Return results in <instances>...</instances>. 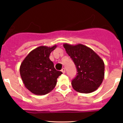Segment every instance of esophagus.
Masks as SVG:
<instances>
[{
    "mask_svg": "<svg viewBox=\"0 0 123 123\" xmlns=\"http://www.w3.org/2000/svg\"><path fill=\"white\" fill-rule=\"evenodd\" d=\"M61 71L62 72V73H65V69L64 68H63L62 69Z\"/></svg>",
    "mask_w": 123,
    "mask_h": 123,
    "instance_id": "esophagus-1",
    "label": "esophagus"
}]
</instances>
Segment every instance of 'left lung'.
<instances>
[{"label":"left lung","mask_w":123,"mask_h":123,"mask_svg":"<svg viewBox=\"0 0 123 123\" xmlns=\"http://www.w3.org/2000/svg\"><path fill=\"white\" fill-rule=\"evenodd\" d=\"M63 46L78 72L72 80L73 89L82 93H89L97 90L104 79V61L92 49L82 44L64 43Z\"/></svg>","instance_id":"8db88e82"}]
</instances>
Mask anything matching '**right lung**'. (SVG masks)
Here are the masks:
<instances>
[{
	"label": "right lung",
	"instance_id": "add662e5",
	"mask_svg": "<svg viewBox=\"0 0 123 123\" xmlns=\"http://www.w3.org/2000/svg\"><path fill=\"white\" fill-rule=\"evenodd\" d=\"M57 46H42L30 52L19 68L20 75L25 87L32 93L44 95L49 93L56 85L57 79L62 74L56 70L49 59L52 51Z\"/></svg>",
	"mask_w": 123,
	"mask_h": 123
}]
</instances>
